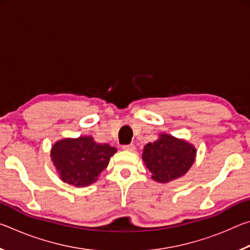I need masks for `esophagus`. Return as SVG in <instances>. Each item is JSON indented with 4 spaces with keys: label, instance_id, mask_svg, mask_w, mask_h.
<instances>
[{
    "label": "esophagus",
    "instance_id": "34e87169",
    "mask_svg": "<svg viewBox=\"0 0 250 250\" xmlns=\"http://www.w3.org/2000/svg\"><path fill=\"white\" fill-rule=\"evenodd\" d=\"M122 149L125 150V151H134L135 146H134L133 143H130V145H125V146H122Z\"/></svg>",
    "mask_w": 250,
    "mask_h": 250
}]
</instances>
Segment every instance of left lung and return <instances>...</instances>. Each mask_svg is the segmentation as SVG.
<instances>
[{
    "instance_id": "obj_1",
    "label": "left lung",
    "mask_w": 250,
    "mask_h": 250,
    "mask_svg": "<svg viewBox=\"0 0 250 250\" xmlns=\"http://www.w3.org/2000/svg\"><path fill=\"white\" fill-rule=\"evenodd\" d=\"M196 150L186 141L162 134L143 149L142 159L152 173V179L160 183L176 180L189 170L195 161Z\"/></svg>"
}]
</instances>
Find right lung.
Returning <instances> with one entry per match:
<instances>
[{
  "label": "right lung",
  "mask_w": 250,
  "mask_h": 250,
  "mask_svg": "<svg viewBox=\"0 0 250 250\" xmlns=\"http://www.w3.org/2000/svg\"><path fill=\"white\" fill-rule=\"evenodd\" d=\"M116 152V147L107 143H97L91 137H80L55 143L50 156L62 180L79 188L96 182Z\"/></svg>",
  "instance_id": "obj_1"
}]
</instances>
